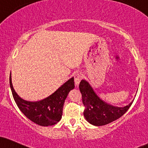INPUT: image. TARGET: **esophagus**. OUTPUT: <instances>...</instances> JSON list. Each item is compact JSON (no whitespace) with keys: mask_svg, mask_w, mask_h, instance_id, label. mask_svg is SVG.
<instances>
[{"mask_svg":"<svg viewBox=\"0 0 148 148\" xmlns=\"http://www.w3.org/2000/svg\"><path fill=\"white\" fill-rule=\"evenodd\" d=\"M74 82L77 86L79 85V84L80 83L82 79H83V74L81 73H77V74H74Z\"/></svg>","mask_w":148,"mask_h":148,"instance_id":"obj_1","label":"esophagus"}]
</instances>
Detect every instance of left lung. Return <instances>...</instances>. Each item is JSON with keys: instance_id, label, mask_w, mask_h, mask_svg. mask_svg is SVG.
Returning a JSON list of instances; mask_svg holds the SVG:
<instances>
[{"instance_id": "obj_1", "label": "left lung", "mask_w": 148, "mask_h": 148, "mask_svg": "<svg viewBox=\"0 0 148 148\" xmlns=\"http://www.w3.org/2000/svg\"><path fill=\"white\" fill-rule=\"evenodd\" d=\"M79 89L85 107L84 116L87 121L94 126H103L118 119L126 113L134 102L124 108L110 105L99 98L91 86L86 80H82L80 82Z\"/></svg>"}]
</instances>
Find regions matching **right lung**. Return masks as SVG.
Masks as SVG:
<instances>
[{
	"mask_svg": "<svg viewBox=\"0 0 148 148\" xmlns=\"http://www.w3.org/2000/svg\"><path fill=\"white\" fill-rule=\"evenodd\" d=\"M10 86L12 96L20 111L31 121L42 126H52L60 121L64 100L71 89L74 88V77L61 86L50 96L40 101L30 102L21 98L14 90L11 74Z\"/></svg>",
	"mask_w": 148,
	"mask_h": 148,
	"instance_id": "1",
	"label": "right lung"
}]
</instances>
